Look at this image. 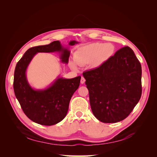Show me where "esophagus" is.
<instances>
[{
    "mask_svg": "<svg viewBox=\"0 0 157 157\" xmlns=\"http://www.w3.org/2000/svg\"><path fill=\"white\" fill-rule=\"evenodd\" d=\"M85 81H86V80H85V79L84 77H81V84L85 83Z\"/></svg>",
    "mask_w": 157,
    "mask_h": 157,
    "instance_id": "esophagus-1",
    "label": "esophagus"
}]
</instances>
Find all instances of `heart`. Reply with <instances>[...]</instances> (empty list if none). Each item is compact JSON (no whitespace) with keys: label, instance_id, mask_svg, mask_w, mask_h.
Here are the masks:
<instances>
[{"label":"heart","instance_id":"obj_1","mask_svg":"<svg viewBox=\"0 0 157 157\" xmlns=\"http://www.w3.org/2000/svg\"><path fill=\"white\" fill-rule=\"evenodd\" d=\"M114 46L111 43H95L80 48L75 56L76 62L83 65L94 62L95 65H99L107 60L113 55ZM71 67L76 69V64L74 62H71Z\"/></svg>","mask_w":157,"mask_h":157}]
</instances>
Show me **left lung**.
<instances>
[{
	"label": "left lung",
	"instance_id": "left-lung-1",
	"mask_svg": "<svg viewBox=\"0 0 157 157\" xmlns=\"http://www.w3.org/2000/svg\"><path fill=\"white\" fill-rule=\"evenodd\" d=\"M83 75L92 113L103 123L125 119L141 98V65L128 46L120 49L99 67Z\"/></svg>",
	"mask_w": 157,
	"mask_h": 157
}]
</instances>
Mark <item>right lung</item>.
I'll return each mask as SVG.
<instances>
[{
	"mask_svg": "<svg viewBox=\"0 0 157 157\" xmlns=\"http://www.w3.org/2000/svg\"><path fill=\"white\" fill-rule=\"evenodd\" d=\"M78 43L71 40L69 45ZM60 53V59L67 63L70 52L64 48L60 41L50 44L32 47L25 53L16 65L13 88L15 96L26 116L40 125L50 126L61 121L67 113L71 98L78 88L81 76L72 79L58 78L52 85L44 90H36L29 84L26 70L37 53Z\"/></svg>",
	"mask_w": 157,
	"mask_h": 157,
	"instance_id": "obj_1",
	"label": "right lung"
}]
</instances>
